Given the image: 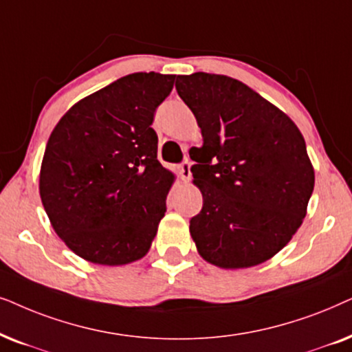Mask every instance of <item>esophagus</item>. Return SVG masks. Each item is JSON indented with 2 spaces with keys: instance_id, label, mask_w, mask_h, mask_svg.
<instances>
[{
  "instance_id": "obj_1",
  "label": "esophagus",
  "mask_w": 352,
  "mask_h": 352,
  "mask_svg": "<svg viewBox=\"0 0 352 352\" xmlns=\"http://www.w3.org/2000/svg\"><path fill=\"white\" fill-rule=\"evenodd\" d=\"M180 177L184 182H190L191 179V162L186 159L184 164L180 166Z\"/></svg>"
}]
</instances>
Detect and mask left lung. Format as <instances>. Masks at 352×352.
Instances as JSON below:
<instances>
[{"label":"left lung","mask_w":352,"mask_h":352,"mask_svg":"<svg viewBox=\"0 0 352 352\" xmlns=\"http://www.w3.org/2000/svg\"><path fill=\"white\" fill-rule=\"evenodd\" d=\"M175 88L204 140L191 157L203 195V209L190 220L199 256L225 270L272 259L301 227L316 184L302 133L227 75H179Z\"/></svg>","instance_id":"1"}]
</instances>
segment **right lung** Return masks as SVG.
<instances>
[{"label":"right lung","mask_w":352,"mask_h":352,"mask_svg":"<svg viewBox=\"0 0 352 352\" xmlns=\"http://www.w3.org/2000/svg\"><path fill=\"white\" fill-rule=\"evenodd\" d=\"M175 75L137 72L77 101L50 135L40 198L70 251L98 265L143 259L175 175L157 161L154 111Z\"/></svg>","instance_id":"1"}]
</instances>
